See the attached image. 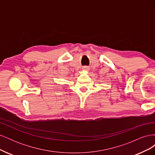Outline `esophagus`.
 I'll use <instances>...</instances> for the list:
<instances>
[{
	"mask_svg": "<svg viewBox=\"0 0 155 155\" xmlns=\"http://www.w3.org/2000/svg\"><path fill=\"white\" fill-rule=\"evenodd\" d=\"M83 70H84V71H86V72H87V71H88L89 70V67H83Z\"/></svg>",
	"mask_w": 155,
	"mask_h": 155,
	"instance_id": "obj_1",
	"label": "esophagus"
}]
</instances>
